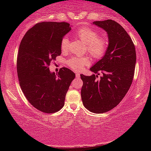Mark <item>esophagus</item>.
Returning <instances> with one entry per match:
<instances>
[{"label": "esophagus", "instance_id": "34e87169", "mask_svg": "<svg viewBox=\"0 0 151 151\" xmlns=\"http://www.w3.org/2000/svg\"><path fill=\"white\" fill-rule=\"evenodd\" d=\"M75 75H76V77H79V76H80L79 75V74H78V73H76Z\"/></svg>", "mask_w": 151, "mask_h": 151}]
</instances>
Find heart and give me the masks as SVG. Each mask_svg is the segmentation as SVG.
Instances as JSON below:
<instances>
[{"label":"heart","mask_w":151,"mask_h":151,"mask_svg":"<svg viewBox=\"0 0 151 151\" xmlns=\"http://www.w3.org/2000/svg\"><path fill=\"white\" fill-rule=\"evenodd\" d=\"M76 36L86 44L87 52L95 58H99L104 55L108 47V41L104 37L99 36L96 30L90 27H82L76 32ZM60 48L65 52L69 48V40L67 37L62 38ZM88 60L85 58H72L68 61V65L72 69L79 71L88 64Z\"/></svg>","instance_id":"1"}]
</instances>
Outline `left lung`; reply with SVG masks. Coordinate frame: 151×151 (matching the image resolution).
<instances>
[{
  "mask_svg": "<svg viewBox=\"0 0 151 151\" xmlns=\"http://www.w3.org/2000/svg\"><path fill=\"white\" fill-rule=\"evenodd\" d=\"M108 34L105 55L90 68L91 76L80 74L83 81L81 96L89 111L101 114L111 110L124 99L132 84L136 54L134 44L124 27L112 20L94 21ZM102 76L97 79L98 72Z\"/></svg>",
  "mask_w": 151,
  "mask_h": 151,
  "instance_id": "1",
  "label": "left lung"
}]
</instances>
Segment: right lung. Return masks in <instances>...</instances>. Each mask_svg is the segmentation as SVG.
<instances>
[{
    "label": "right lung",
    "instance_id": "obj_1",
    "mask_svg": "<svg viewBox=\"0 0 151 151\" xmlns=\"http://www.w3.org/2000/svg\"><path fill=\"white\" fill-rule=\"evenodd\" d=\"M70 30L67 22H38L27 30L19 46L20 86L30 104L44 113H55L64 106L66 93L75 78L67 67L57 74L49 68L51 62L61 55V40Z\"/></svg>",
    "mask_w": 151,
    "mask_h": 151
}]
</instances>
